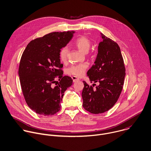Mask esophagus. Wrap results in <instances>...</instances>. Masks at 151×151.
Instances as JSON below:
<instances>
[{
    "label": "esophagus",
    "mask_w": 151,
    "mask_h": 151,
    "mask_svg": "<svg viewBox=\"0 0 151 151\" xmlns=\"http://www.w3.org/2000/svg\"><path fill=\"white\" fill-rule=\"evenodd\" d=\"M71 78H72V79H73V82H76V81L80 80V79L78 78H77V77H76V76H73Z\"/></svg>",
    "instance_id": "obj_1"
}]
</instances>
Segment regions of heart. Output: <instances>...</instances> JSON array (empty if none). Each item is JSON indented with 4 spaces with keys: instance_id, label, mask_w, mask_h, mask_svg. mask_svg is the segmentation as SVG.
<instances>
[{
    "instance_id": "heart-1",
    "label": "heart",
    "mask_w": 151,
    "mask_h": 151,
    "mask_svg": "<svg viewBox=\"0 0 151 151\" xmlns=\"http://www.w3.org/2000/svg\"><path fill=\"white\" fill-rule=\"evenodd\" d=\"M91 44L90 40L84 36L78 37L74 42L76 47L81 52H87L90 48ZM60 59L63 63H65L68 58V48L64 47L61 48L59 54ZM88 67V64L82 63L77 65H72L68 69V73L70 74L73 75L76 77H80L84 75L86 69Z\"/></svg>"
}]
</instances>
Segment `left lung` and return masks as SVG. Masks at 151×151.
Instances as JSON below:
<instances>
[{
	"mask_svg": "<svg viewBox=\"0 0 151 151\" xmlns=\"http://www.w3.org/2000/svg\"><path fill=\"white\" fill-rule=\"evenodd\" d=\"M101 35L103 41L99 44L94 65L87 73L91 83L99 84L94 89L83 81L82 91L83 106L93 114L106 112L115 104L122 91L126 75L119 46L104 34L101 33Z\"/></svg>",
	"mask_w": 151,
	"mask_h": 151,
	"instance_id": "8db88e82",
	"label": "left lung"
}]
</instances>
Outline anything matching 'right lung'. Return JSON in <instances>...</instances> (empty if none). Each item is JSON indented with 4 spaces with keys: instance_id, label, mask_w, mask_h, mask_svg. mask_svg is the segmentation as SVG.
Segmentation results:
<instances>
[{
    "instance_id": "1",
    "label": "right lung",
    "mask_w": 151,
    "mask_h": 151,
    "mask_svg": "<svg viewBox=\"0 0 151 151\" xmlns=\"http://www.w3.org/2000/svg\"><path fill=\"white\" fill-rule=\"evenodd\" d=\"M74 32H54L36 38L22 55L18 71L22 91L28 106L37 114L57 113L64 93L73 84L71 77L63 76L59 54Z\"/></svg>"
}]
</instances>
